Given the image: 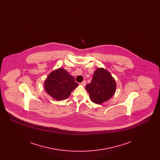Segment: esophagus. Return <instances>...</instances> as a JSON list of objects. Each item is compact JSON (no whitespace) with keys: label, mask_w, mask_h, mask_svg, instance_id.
Instances as JSON below:
<instances>
[{"label":"esophagus","mask_w":160,"mask_h":160,"mask_svg":"<svg viewBox=\"0 0 160 160\" xmlns=\"http://www.w3.org/2000/svg\"><path fill=\"white\" fill-rule=\"evenodd\" d=\"M80 84H81L82 86H84L86 85V82L85 80H84V81H83V82H82Z\"/></svg>","instance_id":"1"}]
</instances>
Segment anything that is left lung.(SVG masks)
I'll return each mask as SVG.
<instances>
[{"instance_id":"8db88e82","label":"left lung","mask_w":160,"mask_h":160,"mask_svg":"<svg viewBox=\"0 0 160 160\" xmlns=\"http://www.w3.org/2000/svg\"><path fill=\"white\" fill-rule=\"evenodd\" d=\"M116 87V82L110 72L105 69L98 68L93 74L91 82L86 84V89L92 101L99 104L113 97Z\"/></svg>"}]
</instances>
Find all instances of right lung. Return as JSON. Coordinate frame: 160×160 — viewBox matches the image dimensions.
<instances>
[{"instance_id":"add662e5","label":"right lung","mask_w":160,"mask_h":160,"mask_svg":"<svg viewBox=\"0 0 160 160\" xmlns=\"http://www.w3.org/2000/svg\"><path fill=\"white\" fill-rule=\"evenodd\" d=\"M74 77L63 68L52 72L46 78L44 88L46 92L54 99L61 101L67 99L71 92L77 87Z\"/></svg>"}]
</instances>
